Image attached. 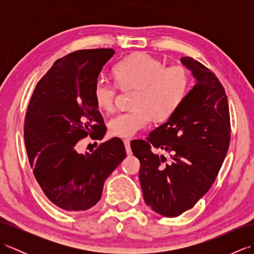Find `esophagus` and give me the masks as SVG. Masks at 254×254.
<instances>
[{
	"mask_svg": "<svg viewBox=\"0 0 254 254\" xmlns=\"http://www.w3.org/2000/svg\"><path fill=\"white\" fill-rule=\"evenodd\" d=\"M123 143H124V146H126L127 154L128 156H131L132 155V150H131V146H130V139H124Z\"/></svg>",
	"mask_w": 254,
	"mask_h": 254,
	"instance_id": "obj_1",
	"label": "esophagus"
}]
</instances>
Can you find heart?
Listing matches in <instances>:
<instances>
[{"label": "heart", "mask_w": 254, "mask_h": 254, "mask_svg": "<svg viewBox=\"0 0 254 254\" xmlns=\"http://www.w3.org/2000/svg\"><path fill=\"white\" fill-rule=\"evenodd\" d=\"M116 83L122 90H135L131 107L109 121L111 135L130 138L148 126L150 118L165 121L179 109L190 88V74L183 65L166 67L165 63L139 53L118 63L113 68ZM118 88L104 77L96 79L93 97L105 112L115 109Z\"/></svg>", "instance_id": "heart-1"}]
</instances>
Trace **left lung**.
I'll list each match as a JSON object with an SVG mask.
<instances>
[{"mask_svg":"<svg viewBox=\"0 0 254 254\" xmlns=\"http://www.w3.org/2000/svg\"><path fill=\"white\" fill-rule=\"evenodd\" d=\"M181 63L196 84L168 121L150 132L146 141L131 143L139 159V182L144 201L166 217L192 208L212 187L230 142L228 99L210 69L193 58ZM171 155V160L154 153Z\"/></svg>","mask_w":254,"mask_h":254,"instance_id":"1","label":"left lung"}]
</instances>
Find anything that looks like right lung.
<instances>
[{"label":"right lung","instance_id":"obj_1","mask_svg":"<svg viewBox=\"0 0 254 254\" xmlns=\"http://www.w3.org/2000/svg\"><path fill=\"white\" fill-rule=\"evenodd\" d=\"M113 55V49H89L59 59L38 82L27 108L24 139L34 176L46 196L68 212L97 204L106 179L127 157L119 137L91 154L76 150L82 138L106 134L93 88Z\"/></svg>","mask_w":254,"mask_h":254}]
</instances>
